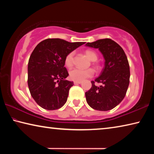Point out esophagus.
<instances>
[{
    "label": "esophagus",
    "instance_id": "1",
    "mask_svg": "<svg viewBox=\"0 0 154 154\" xmlns=\"http://www.w3.org/2000/svg\"><path fill=\"white\" fill-rule=\"evenodd\" d=\"M81 83H82V82H74V84H75V85L81 84Z\"/></svg>",
    "mask_w": 154,
    "mask_h": 154
}]
</instances>
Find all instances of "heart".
I'll use <instances>...</instances> for the list:
<instances>
[{
	"label": "heart",
	"instance_id": "1",
	"mask_svg": "<svg viewBox=\"0 0 154 154\" xmlns=\"http://www.w3.org/2000/svg\"><path fill=\"white\" fill-rule=\"evenodd\" d=\"M74 52H71L69 53L65 58V65L67 67L71 68L73 65L74 61ZM85 54L88 56L92 61H96L98 59V56L95 51L92 50H88L85 51ZM98 67V66H97ZM94 75V71L92 69H79V68H75L70 71L69 76L72 80L75 81V82H82L86 78L92 77Z\"/></svg>",
	"mask_w": 154,
	"mask_h": 154
}]
</instances>
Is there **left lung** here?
<instances>
[{"label":"left lung","instance_id":"left-lung-1","mask_svg":"<svg viewBox=\"0 0 154 154\" xmlns=\"http://www.w3.org/2000/svg\"><path fill=\"white\" fill-rule=\"evenodd\" d=\"M85 45L98 49L105 59L100 75L92 81L85 92L88 105L95 110L106 111L116 107L124 98L130 82V66L124 51L110 38L99 39ZM102 84L96 87L95 82Z\"/></svg>","mask_w":154,"mask_h":154}]
</instances>
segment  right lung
Returning a JSON list of instances; mask_svg holds the SVG:
<instances>
[{
	"label": "right lung",
	"instance_id": "1",
	"mask_svg": "<svg viewBox=\"0 0 154 154\" xmlns=\"http://www.w3.org/2000/svg\"><path fill=\"white\" fill-rule=\"evenodd\" d=\"M84 43L48 38L36 46L28 64V85L32 97L42 108L56 110L66 103L74 84L65 79L69 76L65 58Z\"/></svg>",
	"mask_w": 154,
	"mask_h": 154
}]
</instances>
